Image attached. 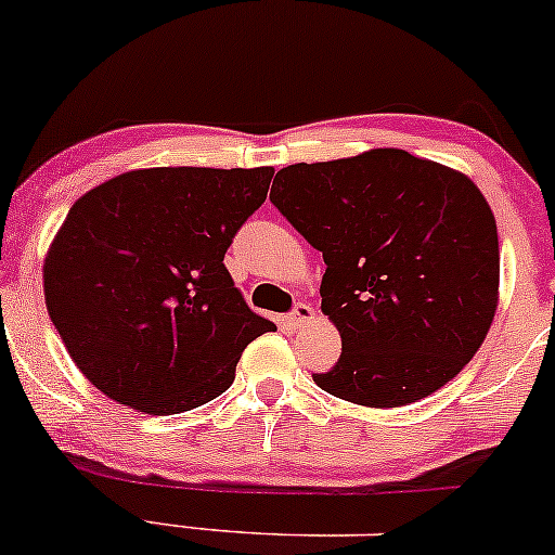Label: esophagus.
Returning a JSON list of instances; mask_svg holds the SVG:
<instances>
[{"instance_id":"obj_1","label":"esophagus","mask_w":555,"mask_h":555,"mask_svg":"<svg viewBox=\"0 0 555 555\" xmlns=\"http://www.w3.org/2000/svg\"><path fill=\"white\" fill-rule=\"evenodd\" d=\"M312 315H315V312H312V307H310V305L297 302V305H295V310L289 312V323L295 325V328H297V325H305L307 320H312Z\"/></svg>"}]
</instances>
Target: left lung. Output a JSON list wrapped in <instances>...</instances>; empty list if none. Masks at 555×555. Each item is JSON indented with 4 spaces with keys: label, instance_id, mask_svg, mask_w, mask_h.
<instances>
[{
    "label": "left lung",
    "instance_id": "8db88e82",
    "mask_svg": "<svg viewBox=\"0 0 555 555\" xmlns=\"http://www.w3.org/2000/svg\"><path fill=\"white\" fill-rule=\"evenodd\" d=\"M271 204L323 253V312L341 359L318 387L398 409L450 383L491 328L496 219L463 172L405 150H372L276 172Z\"/></svg>",
    "mask_w": 555,
    "mask_h": 555
}]
</instances>
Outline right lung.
<instances>
[{"mask_svg":"<svg viewBox=\"0 0 555 555\" xmlns=\"http://www.w3.org/2000/svg\"><path fill=\"white\" fill-rule=\"evenodd\" d=\"M271 178L273 168H150L77 198L46 256L43 292L100 392L155 416L191 411L232 385L253 338L276 331L224 266Z\"/></svg>","mask_w":555,"mask_h":555,"instance_id":"obj_1","label":"right lung"}]
</instances>
